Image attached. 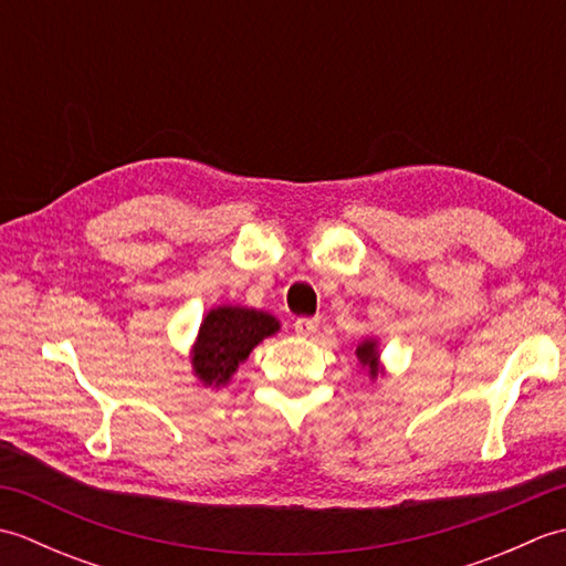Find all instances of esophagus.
I'll list each match as a JSON object with an SVG mask.
<instances>
[{"instance_id": "1", "label": "esophagus", "mask_w": 566, "mask_h": 566, "mask_svg": "<svg viewBox=\"0 0 566 566\" xmlns=\"http://www.w3.org/2000/svg\"><path fill=\"white\" fill-rule=\"evenodd\" d=\"M318 323H321L318 318H296L294 331L298 338H311V335L318 331Z\"/></svg>"}]
</instances>
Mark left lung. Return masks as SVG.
Wrapping results in <instances>:
<instances>
[{
    "instance_id": "1",
    "label": "left lung",
    "mask_w": 566,
    "mask_h": 566,
    "mask_svg": "<svg viewBox=\"0 0 566 566\" xmlns=\"http://www.w3.org/2000/svg\"><path fill=\"white\" fill-rule=\"evenodd\" d=\"M355 357L359 367L367 371V377L375 381L379 375H384V363H381V355H379V340L377 338H363L355 345Z\"/></svg>"
}]
</instances>
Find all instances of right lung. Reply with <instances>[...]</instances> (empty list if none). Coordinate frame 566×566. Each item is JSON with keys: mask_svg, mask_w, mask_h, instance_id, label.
<instances>
[{"mask_svg": "<svg viewBox=\"0 0 566 566\" xmlns=\"http://www.w3.org/2000/svg\"><path fill=\"white\" fill-rule=\"evenodd\" d=\"M282 323L262 308L240 304L213 306L201 318L195 343L189 347L191 375L201 387L223 389L231 384L238 367L250 353L272 335L280 333Z\"/></svg>", "mask_w": 566, "mask_h": 566, "instance_id": "obj_1", "label": "right lung"}]
</instances>
